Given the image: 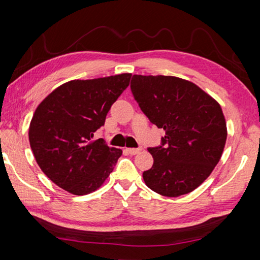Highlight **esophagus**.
I'll use <instances>...</instances> for the list:
<instances>
[{
  "label": "esophagus",
  "instance_id": "obj_1",
  "mask_svg": "<svg viewBox=\"0 0 260 260\" xmlns=\"http://www.w3.org/2000/svg\"><path fill=\"white\" fill-rule=\"evenodd\" d=\"M142 149L139 148V149H135V148H126V151L129 153V155H138V153L141 152Z\"/></svg>",
  "mask_w": 260,
  "mask_h": 260
}]
</instances>
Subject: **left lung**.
<instances>
[{
  "mask_svg": "<svg viewBox=\"0 0 260 260\" xmlns=\"http://www.w3.org/2000/svg\"><path fill=\"white\" fill-rule=\"evenodd\" d=\"M131 89L149 120L165 131L161 146L148 149L153 165L143 172L144 182L166 197L195 190L225 148L227 126L220 104L193 82L172 76L134 74Z\"/></svg>",
  "mask_w": 260,
  "mask_h": 260,
  "instance_id": "1",
  "label": "left lung"
}]
</instances>
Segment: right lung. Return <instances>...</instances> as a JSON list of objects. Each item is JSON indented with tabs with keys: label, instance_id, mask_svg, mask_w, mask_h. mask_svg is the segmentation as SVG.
<instances>
[{
	"label": "right lung",
	"instance_id": "right-lung-1",
	"mask_svg": "<svg viewBox=\"0 0 260 260\" xmlns=\"http://www.w3.org/2000/svg\"><path fill=\"white\" fill-rule=\"evenodd\" d=\"M132 74L71 80L38 105L28 129L30 149L42 172L73 195L102 186L121 149L108 147L94 133L104 125L111 105L129 85Z\"/></svg>",
	"mask_w": 260,
	"mask_h": 260
}]
</instances>
